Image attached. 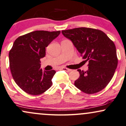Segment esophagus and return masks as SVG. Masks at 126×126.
I'll use <instances>...</instances> for the list:
<instances>
[{"instance_id":"34e87169","label":"esophagus","mask_w":126,"mask_h":126,"mask_svg":"<svg viewBox=\"0 0 126 126\" xmlns=\"http://www.w3.org/2000/svg\"><path fill=\"white\" fill-rule=\"evenodd\" d=\"M62 69L63 70H64V71H66V72H70V71H72V70L71 69H67V68H65V67L62 68Z\"/></svg>"}]
</instances>
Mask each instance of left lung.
<instances>
[{
    "label": "left lung",
    "instance_id": "8db88e82",
    "mask_svg": "<svg viewBox=\"0 0 126 126\" xmlns=\"http://www.w3.org/2000/svg\"><path fill=\"white\" fill-rule=\"evenodd\" d=\"M64 37L72 42L86 62L89 69L79 72L75 86L87 94L97 93L106 87L118 64L114 42L101 30L79 28L62 30Z\"/></svg>",
    "mask_w": 126,
    "mask_h": 126
}]
</instances>
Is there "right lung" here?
Here are the masks:
<instances>
[{"label": "right lung", "mask_w": 126, "mask_h": 126, "mask_svg": "<svg viewBox=\"0 0 126 126\" xmlns=\"http://www.w3.org/2000/svg\"><path fill=\"white\" fill-rule=\"evenodd\" d=\"M60 31L37 30L19 36L9 51V66L12 77L26 93L39 95L52 84L56 71L43 70L40 59L46 54V47L56 38Z\"/></svg>", "instance_id": "1"}]
</instances>
